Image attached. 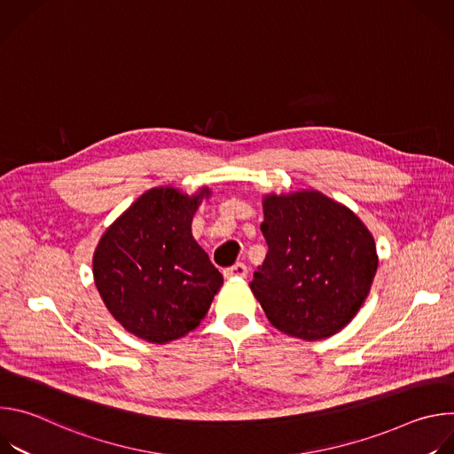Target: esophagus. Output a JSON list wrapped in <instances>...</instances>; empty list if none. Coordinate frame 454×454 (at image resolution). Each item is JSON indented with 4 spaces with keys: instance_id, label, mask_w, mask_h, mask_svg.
<instances>
[{
    "instance_id": "esophagus-1",
    "label": "esophagus",
    "mask_w": 454,
    "mask_h": 454,
    "mask_svg": "<svg viewBox=\"0 0 454 454\" xmlns=\"http://www.w3.org/2000/svg\"><path fill=\"white\" fill-rule=\"evenodd\" d=\"M224 277L226 278H244V277H247V268H246V264L239 262V264L224 270Z\"/></svg>"
}]
</instances>
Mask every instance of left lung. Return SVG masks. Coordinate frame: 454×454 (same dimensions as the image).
<instances>
[{
  "mask_svg": "<svg viewBox=\"0 0 454 454\" xmlns=\"http://www.w3.org/2000/svg\"><path fill=\"white\" fill-rule=\"evenodd\" d=\"M268 254L249 284L271 325L305 341L347 327L366 300L377 251L368 228L317 190L264 196Z\"/></svg>",
  "mask_w": 454,
  "mask_h": 454,
  "instance_id": "1",
  "label": "left lung"
}]
</instances>
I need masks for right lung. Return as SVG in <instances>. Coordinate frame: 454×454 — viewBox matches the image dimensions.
<instances>
[{
    "label": "right lung",
    "instance_id": "add662e5",
    "mask_svg": "<svg viewBox=\"0 0 454 454\" xmlns=\"http://www.w3.org/2000/svg\"><path fill=\"white\" fill-rule=\"evenodd\" d=\"M210 188L188 196L172 186L147 190L102 235L93 254L95 286L131 334L165 345L207 316L223 275L192 237V219Z\"/></svg>",
    "mask_w": 454,
    "mask_h": 454
}]
</instances>
